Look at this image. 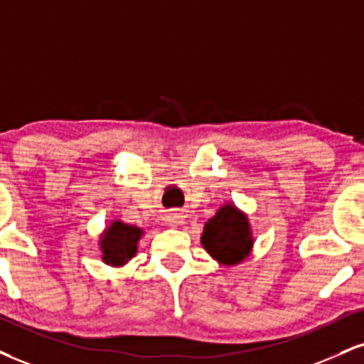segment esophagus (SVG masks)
Here are the masks:
<instances>
[{
    "mask_svg": "<svg viewBox=\"0 0 364 364\" xmlns=\"http://www.w3.org/2000/svg\"><path fill=\"white\" fill-rule=\"evenodd\" d=\"M166 220L169 222V225L178 227L179 224H183V220H185V215H183L179 210H171L168 215H166Z\"/></svg>",
    "mask_w": 364,
    "mask_h": 364,
    "instance_id": "obj_1",
    "label": "esophagus"
}]
</instances>
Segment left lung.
Wrapping results in <instances>:
<instances>
[{
  "mask_svg": "<svg viewBox=\"0 0 364 364\" xmlns=\"http://www.w3.org/2000/svg\"><path fill=\"white\" fill-rule=\"evenodd\" d=\"M200 240L205 251L222 266L240 264L254 246L247 215L230 201L208 218Z\"/></svg>",
  "mask_w": 364,
  "mask_h": 364,
  "instance_id": "left-lung-1",
  "label": "left lung"
}]
</instances>
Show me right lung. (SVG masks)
I'll list each match as a JSON object with an SVG mask.
<instances>
[{
    "label": "right lung",
    "mask_w": 364,
    "mask_h": 364,
    "mask_svg": "<svg viewBox=\"0 0 364 364\" xmlns=\"http://www.w3.org/2000/svg\"><path fill=\"white\" fill-rule=\"evenodd\" d=\"M144 235L140 227L113 220L100 235V251L105 264L120 268L137 254V244Z\"/></svg>",
    "instance_id": "1"
}]
</instances>
